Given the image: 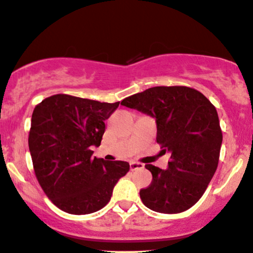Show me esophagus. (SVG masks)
Listing matches in <instances>:
<instances>
[{
	"mask_svg": "<svg viewBox=\"0 0 253 253\" xmlns=\"http://www.w3.org/2000/svg\"><path fill=\"white\" fill-rule=\"evenodd\" d=\"M143 168H144V164L138 163V162H131V163H130V169H131V171L143 169Z\"/></svg>",
	"mask_w": 253,
	"mask_h": 253,
	"instance_id": "34e87169",
	"label": "esophagus"
}]
</instances>
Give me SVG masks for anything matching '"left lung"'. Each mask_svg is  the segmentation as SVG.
<instances>
[{
  "label": "left lung",
  "instance_id": "1",
  "mask_svg": "<svg viewBox=\"0 0 253 253\" xmlns=\"http://www.w3.org/2000/svg\"><path fill=\"white\" fill-rule=\"evenodd\" d=\"M122 105L154 117L158 144L171 154L168 169L146 164L152 182L142 189L143 204L161 213H179L197 203L212 179L223 135L216 108L189 86H154Z\"/></svg>",
  "mask_w": 253,
  "mask_h": 253
}]
</instances>
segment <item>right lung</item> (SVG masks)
I'll use <instances>...</instances> for the list:
<instances>
[{
  "label": "right lung",
  "mask_w": 253,
  "mask_h": 253,
  "mask_svg": "<svg viewBox=\"0 0 253 253\" xmlns=\"http://www.w3.org/2000/svg\"><path fill=\"white\" fill-rule=\"evenodd\" d=\"M118 105L58 93L34 109L28 143L36 178L64 212L101 210L118 179L130 170L127 162L91 157L92 146L101 145L104 121Z\"/></svg>",
  "instance_id": "1"
}]
</instances>
